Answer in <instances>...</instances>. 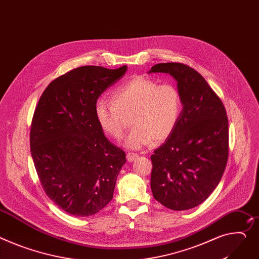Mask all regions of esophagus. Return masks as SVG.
<instances>
[{
  "instance_id": "esophagus-1",
  "label": "esophagus",
  "mask_w": 259,
  "mask_h": 259,
  "mask_svg": "<svg viewBox=\"0 0 259 259\" xmlns=\"http://www.w3.org/2000/svg\"><path fill=\"white\" fill-rule=\"evenodd\" d=\"M126 158H127L128 162H134L138 158V154L133 153V152H128V153H126Z\"/></svg>"
}]
</instances>
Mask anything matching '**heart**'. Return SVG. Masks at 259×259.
<instances>
[{"label": "heart", "mask_w": 259, "mask_h": 259, "mask_svg": "<svg viewBox=\"0 0 259 259\" xmlns=\"http://www.w3.org/2000/svg\"><path fill=\"white\" fill-rule=\"evenodd\" d=\"M96 120L105 134L120 139L131 126L125 138L130 149L149 145L153 139L161 142L172 134L182 113V97L171 84L158 85L145 76H136L115 88L112 101L99 98L95 104Z\"/></svg>", "instance_id": "1"}]
</instances>
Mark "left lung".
<instances>
[{"label":"left lung","instance_id":"8db88e82","mask_svg":"<svg viewBox=\"0 0 259 259\" xmlns=\"http://www.w3.org/2000/svg\"><path fill=\"white\" fill-rule=\"evenodd\" d=\"M171 74L183 110L164 144L151 155L155 200L173 210L201 204L220 183L228 158V119L204 77L182 63H158L148 73Z\"/></svg>","mask_w":259,"mask_h":259}]
</instances>
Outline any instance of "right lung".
Returning a JSON list of instances; mask_svg holds the SVG:
<instances>
[{
    "label": "right lung",
    "mask_w": 259,
    "mask_h": 259,
    "mask_svg": "<svg viewBox=\"0 0 259 259\" xmlns=\"http://www.w3.org/2000/svg\"><path fill=\"white\" fill-rule=\"evenodd\" d=\"M126 70L72 69L47 87L34 112L30 147L36 172L51 200L69 214L92 215L113 198L125 152L106 138L94 108Z\"/></svg>",
    "instance_id": "right-lung-1"
}]
</instances>
